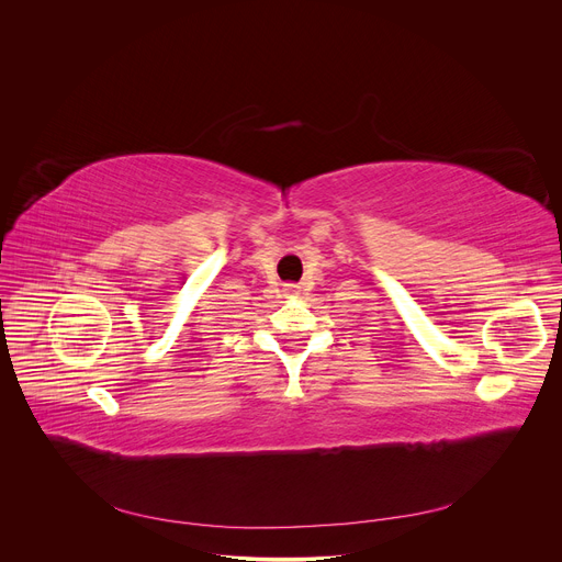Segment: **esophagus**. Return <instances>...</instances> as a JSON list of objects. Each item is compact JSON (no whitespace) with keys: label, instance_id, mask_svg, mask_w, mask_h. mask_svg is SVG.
I'll return each mask as SVG.
<instances>
[{"label":"esophagus","instance_id":"34e87169","mask_svg":"<svg viewBox=\"0 0 562 562\" xmlns=\"http://www.w3.org/2000/svg\"><path fill=\"white\" fill-rule=\"evenodd\" d=\"M289 286V291H295V284H286Z\"/></svg>","mask_w":562,"mask_h":562}]
</instances>
